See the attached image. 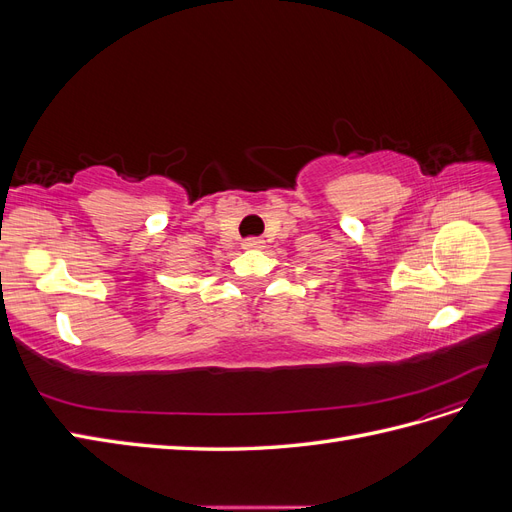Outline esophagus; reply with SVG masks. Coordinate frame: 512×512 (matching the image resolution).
<instances>
[{
	"label": "esophagus",
	"mask_w": 512,
	"mask_h": 512,
	"mask_svg": "<svg viewBox=\"0 0 512 512\" xmlns=\"http://www.w3.org/2000/svg\"><path fill=\"white\" fill-rule=\"evenodd\" d=\"M241 245H243V250H258V247H262V241L252 237V239H245Z\"/></svg>",
	"instance_id": "34e87169"
}]
</instances>
